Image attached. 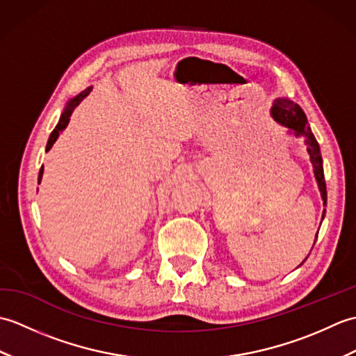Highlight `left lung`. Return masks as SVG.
Returning a JSON list of instances; mask_svg holds the SVG:
<instances>
[{"label":"left lung","mask_w":356,"mask_h":356,"mask_svg":"<svg viewBox=\"0 0 356 356\" xmlns=\"http://www.w3.org/2000/svg\"><path fill=\"white\" fill-rule=\"evenodd\" d=\"M270 116L277 124L287 128V134L303 136L305 138V143L307 145V153H309V157H311V163L314 168V176L316 180V185H318L320 194H321L323 207H326L327 205V191H326V182H324L321 151H320L318 142H316L315 136L311 130V127H309V124H307V118L305 115V111L301 110L298 104L292 102L291 99H287V97H277L274 104H272ZM324 214H326V209H323L321 222L324 218ZM316 236H318V232H316ZM315 240H316V237H315Z\"/></svg>","instance_id":"left-lung-1"}]
</instances>
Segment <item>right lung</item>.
<instances>
[{"label":"right lung","instance_id":"1","mask_svg":"<svg viewBox=\"0 0 356 356\" xmlns=\"http://www.w3.org/2000/svg\"><path fill=\"white\" fill-rule=\"evenodd\" d=\"M90 92H92V87L86 88L84 92H81L78 96L72 97V99L65 104L64 111L61 113V118H59V122H58V125L55 127V130L51 131L50 138H49V140H47V147H45V151H49V149L53 147V143L56 142V139L59 138V134H61V133L65 130V127L69 125V122H70V116H72L73 110L78 107V105L82 102V99H84L86 96H88V93H90ZM42 172H44V166H41V170H40V176H38V184H41Z\"/></svg>","mask_w":356,"mask_h":356}]
</instances>
